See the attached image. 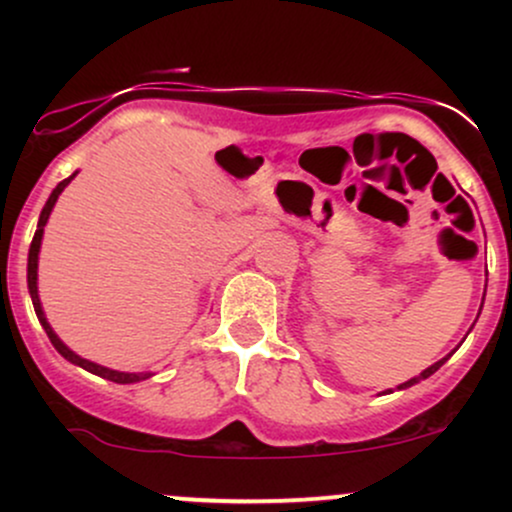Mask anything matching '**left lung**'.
Wrapping results in <instances>:
<instances>
[{
	"mask_svg": "<svg viewBox=\"0 0 512 512\" xmlns=\"http://www.w3.org/2000/svg\"><path fill=\"white\" fill-rule=\"evenodd\" d=\"M445 361H448V358H443V361L433 363V366H431V368H426V370H424V373H421V375H419V378H411V380H407V383H402V385H399V390H404V387H411V385H414V383H419V380H424V378H428V375H433V373H436V370H438L440 366H443V363H445Z\"/></svg>",
	"mask_w": 512,
	"mask_h": 512,
	"instance_id": "8db88e82",
	"label": "left lung"
}]
</instances>
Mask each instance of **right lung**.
Returning a JSON list of instances; mask_svg holds the SVG:
<instances>
[{"instance_id":"1","label":"right lung","mask_w":512,"mask_h":512,"mask_svg":"<svg viewBox=\"0 0 512 512\" xmlns=\"http://www.w3.org/2000/svg\"><path fill=\"white\" fill-rule=\"evenodd\" d=\"M74 175H76V173H74ZM74 175H69L67 180H62L60 185H57L55 190H52L50 199H48V202H45L43 211H40L38 231H35V236H33V240H31V250H28V291H31L35 315H38V320H40V325H43V330L48 332V337H50L52 346H55V349L60 351V354H62L64 358H67V361L76 363V366H81L84 370H88V373H96V375H101V378H105V380H113V383H122V385H127V383H137V380L149 378V375H142V373H120V370L103 368V366H98V363H91V361H86V358L76 356L74 351H72V349H67V346H64V344L60 342V337H57V334L52 332V327L48 325V320H45L43 308H40V298H38V252H40V240H43V228H45V223H48V216H50L52 207H55L57 197H60V192L64 190V187H67L69 182L74 180Z\"/></svg>"}]
</instances>
